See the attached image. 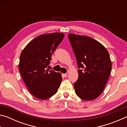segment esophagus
<instances>
[{
    "label": "esophagus",
    "mask_w": 127,
    "mask_h": 127,
    "mask_svg": "<svg viewBox=\"0 0 127 127\" xmlns=\"http://www.w3.org/2000/svg\"><path fill=\"white\" fill-rule=\"evenodd\" d=\"M62 76H63V77H66V76H67V73L62 74Z\"/></svg>",
    "instance_id": "1"
}]
</instances>
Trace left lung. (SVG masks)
Masks as SVG:
<instances>
[{
	"instance_id": "obj_1",
	"label": "left lung",
	"mask_w": 127,
	"mask_h": 127,
	"mask_svg": "<svg viewBox=\"0 0 127 127\" xmlns=\"http://www.w3.org/2000/svg\"><path fill=\"white\" fill-rule=\"evenodd\" d=\"M68 38L80 69L74 83L75 92L81 99L93 100L102 94L110 76L111 62L109 52L91 37L69 33Z\"/></svg>"
}]
</instances>
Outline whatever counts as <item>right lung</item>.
I'll use <instances>...</instances> for the list:
<instances>
[{
	"label": "right lung",
	"instance_id": "1",
	"mask_svg": "<svg viewBox=\"0 0 127 127\" xmlns=\"http://www.w3.org/2000/svg\"><path fill=\"white\" fill-rule=\"evenodd\" d=\"M64 37L63 33L44 34L30 41L21 54L19 70L29 91L35 97L45 100L58 91L62 82L59 72L46 68L51 56Z\"/></svg>",
	"mask_w": 127,
	"mask_h": 127
}]
</instances>
